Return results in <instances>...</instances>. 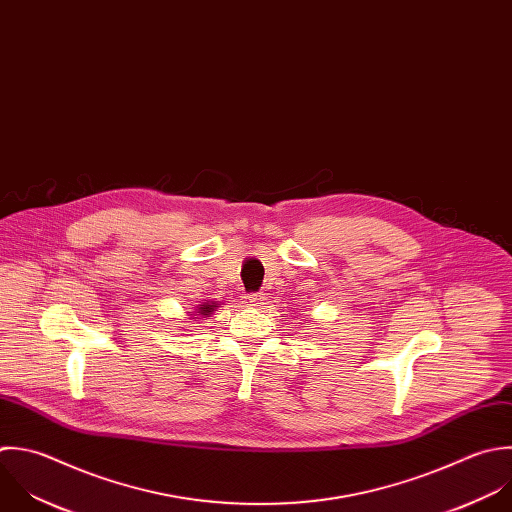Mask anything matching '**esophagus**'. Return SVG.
Wrapping results in <instances>:
<instances>
[{"instance_id":"1","label":"esophagus","mask_w":512,"mask_h":512,"mask_svg":"<svg viewBox=\"0 0 512 512\" xmlns=\"http://www.w3.org/2000/svg\"><path fill=\"white\" fill-rule=\"evenodd\" d=\"M245 299H247V303H249V305H261L265 297H263L261 293H249Z\"/></svg>"}]
</instances>
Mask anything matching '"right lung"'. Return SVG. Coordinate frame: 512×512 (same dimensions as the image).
<instances>
[{
    "label": "right lung",
    "mask_w": 512,
    "mask_h": 512,
    "mask_svg": "<svg viewBox=\"0 0 512 512\" xmlns=\"http://www.w3.org/2000/svg\"><path fill=\"white\" fill-rule=\"evenodd\" d=\"M215 309H217V303H203V305L197 307V313H199L201 317H209Z\"/></svg>",
    "instance_id": "right-lung-1"
}]
</instances>
